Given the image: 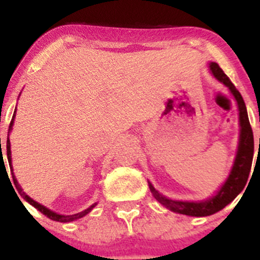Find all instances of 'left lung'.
<instances>
[{
    "instance_id": "1",
    "label": "left lung",
    "mask_w": 260,
    "mask_h": 260,
    "mask_svg": "<svg viewBox=\"0 0 260 260\" xmlns=\"http://www.w3.org/2000/svg\"><path fill=\"white\" fill-rule=\"evenodd\" d=\"M210 69L215 78L222 82L226 87H229L231 92L233 93L234 99L238 104V110H240V125H241V134H240V146H238L237 156L234 160V165L232 168V172L229 174L226 182L222 185L220 191L212 197L208 201L198 202H178L172 201L165 197H162L158 191H156L155 187L150 183V190L156 199H157L162 206L169 208L173 212L182 213V215L189 216H210L212 213L219 212L220 210L228 206L238 194L246 186L247 180H249L250 169L252 164V156H254V135H252L251 125H250L249 117H247V110L242 96L234 84L232 83L231 79L226 77L224 71L221 70L216 62H211Z\"/></svg>"
}]
</instances>
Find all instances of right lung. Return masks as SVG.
Masks as SVG:
<instances>
[{"mask_svg":"<svg viewBox=\"0 0 260 260\" xmlns=\"http://www.w3.org/2000/svg\"><path fill=\"white\" fill-rule=\"evenodd\" d=\"M14 117H15V114H14V116H13V119H11L10 127H9V132H10L11 126H13ZM0 141H1V139H0ZM0 143H1V142H0ZM6 152H8V160H9V161H10V164H9V165H10V169H11V152H10V141H9V135H8V141H6ZM1 156H2V155H1ZM2 158H4V157H2ZM13 181H14V183H15V186H17L18 191H19V194L22 195L23 199H24V201L28 202V203L31 204V206H34V207H35V208H38V210L40 211V212L43 213V215H45V216H47V217H49L50 220H54V221H61V222L74 221V220L80 219V217H83V216H86L87 213H88L89 211L92 210V208L95 207V206H96V203H95V204H92V206H91V207L87 208V210H84L83 212L75 213V215H69V216H65V215H58V213H56V212H53V211L48 210L47 207H44V206H41L40 203H38V202H35V201H34V199L29 198L28 195H27L26 192L23 191L22 187H20V186L18 185L17 178H15V176H14V174H13Z\"/></svg>","mask_w":260,"mask_h":260,"instance_id":"obj_1","label":"right lung"}]
</instances>
